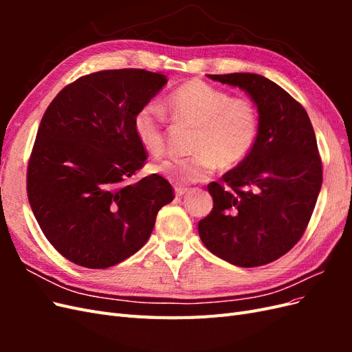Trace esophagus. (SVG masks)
Listing matches in <instances>:
<instances>
[{
    "label": "esophagus",
    "instance_id": "obj_1",
    "mask_svg": "<svg viewBox=\"0 0 352 352\" xmlns=\"http://www.w3.org/2000/svg\"><path fill=\"white\" fill-rule=\"evenodd\" d=\"M175 190H176V195H177V197H184L185 194L189 192L188 188H176Z\"/></svg>",
    "mask_w": 352,
    "mask_h": 352
}]
</instances>
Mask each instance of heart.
<instances>
[{
	"instance_id": "obj_1",
	"label": "heart",
	"mask_w": 352,
	"mask_h": 352,
	"mask_svg": "<svg viewBox=\"0 0 352 352\" xmlns=\"http://www.w3.org/2000/svg\"><path fill=\"white\" fill-rule=\"evenodd\" d=\"M166 107L177 123L194 127L188 158H166L151 166L153 172L177 185L206 180L216 166L232 170L251 154L260 131V114L248 98H232L225 91L199 79L188 80L168 94ZM138 142L148 153L164 148V113L155 104H145L133 117Z\"/></svg>"
}]
</instances>
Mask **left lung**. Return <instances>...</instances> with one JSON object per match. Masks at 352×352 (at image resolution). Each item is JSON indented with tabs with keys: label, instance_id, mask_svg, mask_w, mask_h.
<instances>
[{
	"label": "left lung",
	"instance_id": "8db88e82",
	"mask_svg": "<svg viewBox=\"0 0 352 352\" xmlns=\"http://www.w3.org/2000/svg\"><path fill=\"white\" fill-rule=\"evenodd\" d=\"M208 78L250 95L260 131L248 158L207 186L212 210L198 233L221 260L258 267L292 250L311 219L323 182L316 133L302 105L261 74Z\"/></svg>",
	"mask_w": 352,
	"mask_h": 352
}]
</instances>
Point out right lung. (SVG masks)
<instances>
[{
	"mask_svg": "<svg viewBox=\"0 0 352 352\" xmlns=\"http://www.w3.org/2000/svg\"><path fill=\"white\" fill-rule=\"evenodd\" d=\"M167 78L144 69L102 70L63 88L42 117L28 164V198L63 257L107 269L150 238L158 210L173 201L158 175L138 182L146 153L133 117Z\"/></svg>",
	"mask_w": 352,
	"mask_h": 352,
	"instance_id": "right-lung-1",
	"label": "right lung"
}]
</instances>
